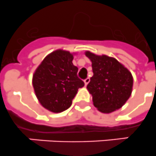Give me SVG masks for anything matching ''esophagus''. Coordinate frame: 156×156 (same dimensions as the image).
Wrapping results in <instances>:
<instances>
[{"label":"esophagus","instance_id":"1","mask_svg":"<svg viewBox=\"0 0 156 156\" xmlns=\"http://www.w3.org/2000/svg\"><path fill=\"white\" fill-rule=\"evenodd\" d=\"M89 81H90V78H85V80H84V82H85V85H88Z\"/></svg>","mask_w":156,"mask_h":156}]
</instances>
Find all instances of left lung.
<instances>
[{
    "instance_id": "1",
    "label": "left lung",
    "mask_w": 156,
    "mask_h": 156,
    "mask_svg": "<svg viewBox=\"0 0 156 156\" xmlns=\"http://www.w3.org/2000/svg\"><path fill=\"white\" fill-rule=\"evenodd\" d=\"M85 55L92 61L93 76L87 88L92 94L94 106L105 113L121 108L132 92L131 73L113 57L89 51Z\"/></svg>"
}]
</instances>
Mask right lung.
Masks as SVG:
<instances>
[{
	"label": "right lung",
	"mask_w": 156,
	"mask_h": 156,
	"mask_svg": "<svg viewBox=\"0 0 156 156\" xmlns=\"http://www.w3.org/2000/svg\"><path fill=\"white\" fill-rule=\"evenodd\" d=\"M68 51L58 50L47 55L35 71L33 85L42 106L54 113L68 109L78 89L85 85Z\"/></svg>",
	"instance_id": "obj_1"
}]
</instances>
